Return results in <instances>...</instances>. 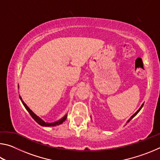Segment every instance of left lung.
Returning a JSON list of instances; mask_svg holds the SVG:
<instances>
[{"instance_id":"1","label":"left lung","mask_w":160,"mask_h":160,"mask_svg":"<svg viewBox=\"0 0 160 160\" xmlns=\"http://www.w3.org/2000/svg\"><path fill=\"white\" fill-rule=\"evenodd\" d=\"M143 105H144V104H142L141 105V107H140V109H139L138 110V111H137V112H135V113H134V114H133V115H132V116H131V118H129V119H128V121H127V123H128V122H129V121H131V119H132V118H133V117H135V116H136V115L138 114V112H140V109H142V107H143Z\"/></svg>"}]
</instances>
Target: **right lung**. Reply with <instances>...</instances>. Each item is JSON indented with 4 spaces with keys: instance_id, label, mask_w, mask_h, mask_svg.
I'll return each mask as SVG.
<instances>
[{
    "instance_id": "add662e5",
    "label": "right lung",
    "mask_w": 160,
    "mask_h": 160,
    "mask_svg": "<svg viewBox=\"0 0 160 160\" xmlns=\"http://www.w3.org/2000/svg\"><path fill=\"white\" fill-rule=\"evenodd\" d=\"M20 100H21L22 103V104H23L24 107H25V109H26L27 111H28V112H29V114L31 115V116H32V118H33L34 120L35 121H36V122H37V123H39L40 126H58V125H60V124L63 123L64 122V121L66 120V118H67V114H66V116H64L63 118L60 119V120H58V121H55V122H53V123L45 122V121H43L41 118H39V116L35 114V113H34L33 112H32V111L30 109H29V108L28 106H27V104H25V102H23V100L22 99V97H21L20 96Z\"/></svg>"
}]
</instances>
